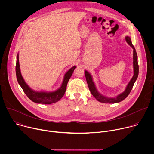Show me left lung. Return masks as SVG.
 <instances>
[{"label": "left lung", "instance_id": "obj_1", "mask_svg": "<svg viewBox=\"0 0 154 154\" xmlns=\"http://www.w3.org/2000/svg\"><path fill=\"white\" fill-rule=\"evenodd\" d=\"M125 40L127 42L128 45L133 48L134 49V75L133 77L131 78V80L128 83V85L126 87V89L121 94L115 98H108L100 94L99 93V92L97 91L96 88L95 86V85L94 82H93V79L91 75L89 72H88L86 71H85V75L86 77V80L88 83V88L90 89V91H91V94L99 102H102V103H118L119 102L123 100H124L128 95L130 94L131 89L134 86V85L136 81V80L138 78V72H139V66H138V56L136 52V50L134 46V45L131 43V39L130 37L126 36L125 37Z\"/></svg>", "mask_w": 154, "mask_h": 154}]
</instances>
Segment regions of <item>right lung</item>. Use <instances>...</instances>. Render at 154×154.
<instances>
[{
    "label": "right lung",
    "mask_w": 154,
    "mask_h": 154,
    "mask_svg": "<svg viewBox=\"0 0 154 154\" xmlns=\"http://www.w3.org/2000/svg\"><path fill=\"white\" fill-rule=\"evenodd\" d=\"M76 66L71 68L65 74L63 83L60 88L54 92H37L32 90L25 82L20 74L19 63V54L17 55L16 64V74L17 82L22 89L23 90L27 96L33 102L37 103L51 104L59 101L64 96L69 80L70 79Z\"/></svg>",
    "instance_id": "1"
}]
</instances>
